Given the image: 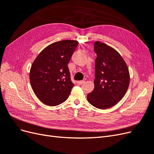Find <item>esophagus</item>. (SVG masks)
<instances>
[{
    "label": "esophagus",
    "mask_w": 154,
    "mask_h": 154,
    "mask_svg": "<svg viewBox=\"0 0 154 154\" xmlns=\"http://www.w3.org/2000/svg\"><path fill=\"white\" fill-rule=\"evenodd\" d=\"M85 82V80H81V81H78L77 82V83L78 85H82L83 83H84Z\"/></svg>",
    "instance_id": "1"
}]
</instances>
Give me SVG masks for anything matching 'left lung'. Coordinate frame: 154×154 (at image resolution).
I'll return each instance as SVG.
<instances>
[{"label": "left lung", "instance_id": "8db88e82", "mask_svg": "<svg viewBox=\"0 0 154 154\" xmlns=\"http://www.w3.org/2000/svg\"><path fill=\"white\" fill-rule=\"evenodd\" d=\"M94 88L87 95L89 103L100 109L114 106L124 97L130 83L127 63L117 51L101 42L94 43Z\"/></svg>", "mask_w": 154, "mask_h": 154}]
</instances>
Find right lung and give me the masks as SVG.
Segmentation results:
<instances>
[{"mask_svg":"<svg viewBox=\"0 0 154 154\" xmlns=\"http://www.w3.org/2000/svg\"><path fill=\"white\" fill-rule=\"evenodd\" d=\"M78 45L76 40H62L49 45L37 56L29 72L30 83L43 103L57 106L66 101L74 84L67 66Z\"/></svg>","mask_w":154,"mask_h":154,"instance_id":"add662e5","label":"right lung"}]
</instances>
